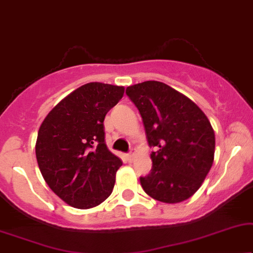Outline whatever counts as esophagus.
<instances>
[{
  "mask_svg": "<svg viewBox=\"0 0 253 253\" xmlns=\"http://www.w3.org/2000/svg\"><path fill=\"white\" fill-rule=\"evenodd\" d=\"M134 157H135V153H134V149H130L129 153L127 154V160H128V162H132L134 160Z\"/></svg>",
  "mask_w": 253,
  "mask_h": 253,
  "instance_id": "esophagus-1",
  "label": "esophagus"
}]
</instances>
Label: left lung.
<instances>
[{
	"label": "left lung",
	"instance_id": "8db88e82",
	"mask_svg": "<svg viewBox=\"0 0 253 253\" xmlns=\"http://www.w3.org/2000/svg\"><path fill=\"white\" fill-rule=\"evenodd\" d=\"M126 95L142 118L151 153L150 173L140 177L151 198L177 204L199 190L214 161L215 134L205 113L183 93L157 81L134 84Z\"/></svg>",
	"mask_w": 253,
	"mask_h": 253
}]
</instances>
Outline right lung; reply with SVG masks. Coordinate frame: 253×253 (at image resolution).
<instances>
[{"label":"right lung","mask_w":253,"mask_h":253,"mask_svg":"<svg viewBox=\"0 0 253 253\" xmlns=\"http://www.w3.org/2000/svg\"><path fill=\"white\" fill-rule=\"evenodd\" d=\"M124 86L84 84L47 114L36 143L37 162L54 193L87 210L112 193L123 162L105 143L104 119L123 98Z\"/></svg>","instance_id":"add662e5"}]
</instances>
